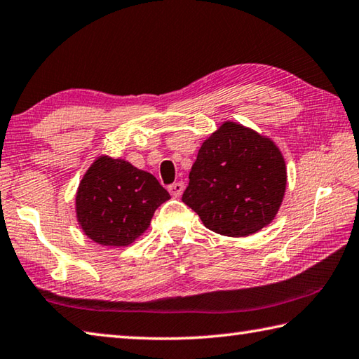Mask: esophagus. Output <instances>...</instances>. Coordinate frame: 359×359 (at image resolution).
<instances>
[{
  "instance_id": "obj_1",
  "label": "esophagus",
  "mask_w": 359,
  "mask_h": 359,
  "mask_svg": "<svg viewBox=\"0 0 359 359\" xmlns=\"http://www.w3.org/2000/svg\"><path fill=\"white\" fill-rule=\"evenodd\" d=\"M168 191L171 193L172 198H179L182 191H184V182H175V184L168 187Z\"/></svg>"
}]
</instances>
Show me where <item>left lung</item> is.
Listing matches in <instances>:
<instances>
[{
    "label": "left lung",
    "instance_id": "obj_1",
    "mask_svg": "<svg viewBox=\"0 0 359 359\" xmlns=\"http://www.w3.org/2000/svg\"><path fill=\"white\" fill-rule=\"evenodd\" d=\"M285 184V163L273 141L226 122L202 142L182 201L210 231L246 237L276 217Z\"/></svg>",
    "mask_w": 359,
    "mask_h": 359
}]
</instances>
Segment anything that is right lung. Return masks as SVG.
<instances>
[{
  "label": "right lung",
  "instance_id": "obj_1",
  "mask_svg": "<svg viewBox=\"0 0 359 359\" xmlns=\"http://www.w3.org/2000/svg\"><path fill=\"white\" fill-rule=\"evenodd\" d=\"M169 193L151 172L109 157L97 158L76 193V218L95 243L127 246L144 232Z\"/></svg>",
  "mask_w": 359,
  "mask_h": 359
}]
</instances>
